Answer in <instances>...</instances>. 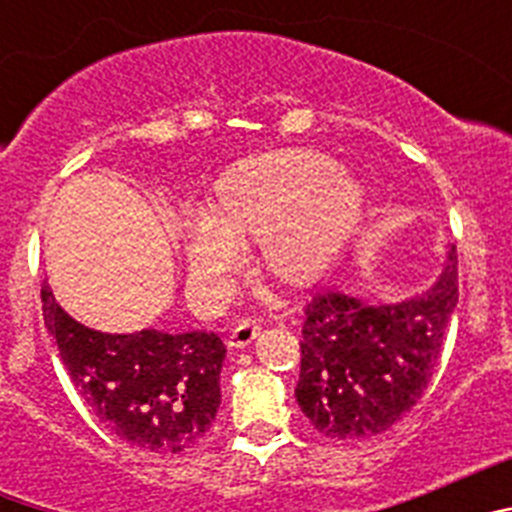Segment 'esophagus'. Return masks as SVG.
Listing matches in <instances>:
<instances>
[{
    "mask_svg": "<svg viewBox=\"0 0 512 512\" xmlns=\"http://www.w3.org/2000/svg\"><path fill=\"white\" fill-rule=\"evenodd\" d=\"M259 330H261V325L256 323V320H241V323L230 330L228 346L230 348H246L253 338L259 336Z\"/></svg>",
    "mask_w": 512,
    "mask_h": 512,
    "instance_id": "obj_1",
    "label": "esophagus"
}]
</instances>
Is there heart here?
Here are the masks:
<instances>
[{"label":"heart","instance_id":"obj_1","mask_svg":"<svg viewBox=\"0 0 512 512\" xmlns=\"http://www.w3.org/2000/svg\"><path fill=\"white\" fill-rule=\"evenodd\" d=\"M359 182L328 153L279 148L253 153L217 176L202 217L179 225L189 279L205 292L230 282L251 243L269 277L307 284L343 246L361 215Z\"/></svg>","mask_w":512,"mask_h":512}]
</instances>
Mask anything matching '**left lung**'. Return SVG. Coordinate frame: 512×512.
I'll return each mask as SVG.
<instances>
[{
    "instance_id": "obj_1",
    "label": "left lung",
    "mask_w": 512,
    "mask_h": 512,
    "mask_svg": "<svg viewBox=\"0 0 512 512\" xmlns=\"http://www.w3.org/2000/svg\"><path fill=\"white\" fill-rule=\"evenodd\" d=\"M456 302V248L438 282L415 300L369 305L343 292L312 297L295 397L315 431L333 441H366L410 413L436 372Z\"/></svg>"
}]
</instances>
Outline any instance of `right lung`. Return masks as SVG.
<instances>
[{"instance_id": "add662e5", "label": "right lung", "mask_w": 512, "mask_h": 512, "mask_svg": "<svg viewBox=\"0 0 512 512\" xmlns=\"http://www.w3.org/2000/svg\"><path fill=\"white\" fill-rule=\"evenodd\" d=\"M43 318L94 418L146 454L197 449L220 408L225 346L215 333H99L61 310L43 284Z\"/></svg>"}]
</instances>
